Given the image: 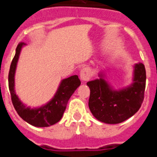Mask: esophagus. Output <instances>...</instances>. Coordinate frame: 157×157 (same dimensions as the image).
I'll use <instances>...</instances> for the list:
<instances>
[{"mask_svg": "<svg viewBox=\"0 0 157 157\" xmlns=\"http://www.w3.org/2000/svg\"><path fill=\"white\" fill-rule=\"evenodd\" d=\"M91 72L90 70L88 67H84L80 71V78L82 81H89L91 78Z\"/></svg>", "mask_w": 157, "mask_h": 157, "instance_id": "34e87169", "label": "esophagus"}]
</instances>
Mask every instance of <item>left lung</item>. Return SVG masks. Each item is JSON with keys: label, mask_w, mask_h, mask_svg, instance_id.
<instances>
[{"label": "left lung", "mask_w": 157, "mask_h": 157, "mask_svg": "<svg viewBox=\"0 0 157 157\" xmlns=\"http://www.w3.org/2000/svg\"><path fill=\"white\" fill-rule=\"evenodd\" d=\"M132 82L120 89H115L107 81L106 73L101 71L99 78L87 82L90 90L89 108L93 116L108 124L125 121L139 110L144 99L146 74L143 63L133 67Z\"/></svg>", "instance_id": "1"}]
</instances>
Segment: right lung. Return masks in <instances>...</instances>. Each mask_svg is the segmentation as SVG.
<instances>
[{
    "mask_svg": "<svg viewBox=\"0 0 157 157\" xmlns=\"http://www.w3.org/2000/svg\"><path fill=\"white\" fill-rule=\"evenodd\" d=\"M25 45H27L25 43H19L18 45L8 74V87L12 104L18 115L29 124L37 127H50L61 120L69 99L78 87L81 85V82L76 75L63 78L59 82L56 94L50 101L40 107H27L19 99L15 90L16 67L22 48Z\"/></svg>",
    "mask_w": 157,
    "mask_h": 157,
    "instance_id": "1",
    "label": "right lung"
}]
</instances>
